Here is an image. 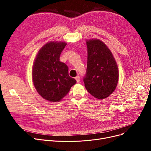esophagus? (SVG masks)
I'll return each instance as SVG.
<instances>
[{
	"label": "esophagus",
	"mask_w": 151,
	"mask_h": 151,
	"mask_svg": "<svg viewBox=\"0 0 151 151\" xmlns=\"http://www.w3.org/2000/svg\"><path fill=\"white\" fill-rule=\"evenodd\" d=\"M75 80H76V82H77V83H79V82L80 81V77L79 76L75 77Z\"/></svg>",
	"instance_id": "esophagus-1"
}]
</instances>
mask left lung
<instances>
[{"mask_svg": "<svg viewBox=\"0 0 151 151\" xmlns=\"http://www.w3.org/2000/svg\"><path fill=\"white\" fill-rule=\"evenodd\" d=\"M88 64L84 78L85 88L99 100L107 98L116 88L119 70L116 61L108 46L99 39L86 40Z\"/></svg>", "mask_w": 151, "mask_h": 151, "instance_id": "left-lung-1", "label": "left lung"}]
</instances>
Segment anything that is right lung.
Here are the masks:
<instances>
[{"label":"right lung","mask_w":151,"mask_h":151,"mask_svg":"<svg viewBox=\"0 0 151 151\" xmlns=\"http://www.w3.org/2000/svg\"><path fill=\"white\" fill-rule=\"evenodd\" d=\"M67 45L64 42H50L38 52L32 66L33 83L40 96L51 102L60 101L76 81L68 75V68L60 61Z\"/></svg>","instance_id":"add662e5"}]
</instances>
